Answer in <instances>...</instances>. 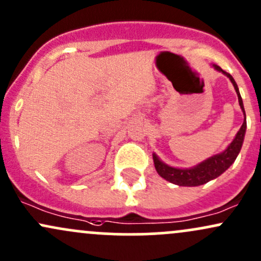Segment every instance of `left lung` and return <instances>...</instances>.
Masks as SVG:
<instances>
[{
  "label": "left lung",
  "mask_w": 261,
  "mask_h": 261,
  "mask_svg": "<svg viewBox=\"0 0 261 261\" xmlns=\"http://www.w3.org/2000/svg\"><path fill=\"white\" fill-rule=\"evenodd\" d=\"M214 69L222 71L224 75H227L230 82L233 83L234 89L237 91L238 100H239V105L242 108L243 113H244V122H243L242 127L239 128V131L237 133L236 137H234L233 141L230 142V145L225 148L223 152L218 154H214V156L210 157L205 161L198 163L197 166L191 168H174L171 166L163 163L161 160L157 157L156 153H153V163L154 168H156L157 173L165 178L166 181L174 183L177 186H185V187H196V186L204 185V183L212 181V179L217 178L220 176L223 172L228 170L231 166V163L236 161L237 156L240 152V148L243 146V141H244L245 136V130H247V119H245V110L244 105H243L242 96H240L239 89L236 80L233 79V76L230 74L227 73L218 67V65H213Z\"/></svg>",
  "instance_id": "left-lung-1"
}]
</instances>
